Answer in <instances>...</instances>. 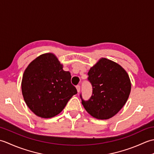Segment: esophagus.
I'll use <instances>...</instances> for the list:
<instances>
[{"label": "esophagus", "instance_id": "1", "mask_svg": "<svg viewBox=\"0 0 154 154\" xmlns=\"http://www.w3.org/2000/svg\"><path fill=\"white\" fill-rule=\"evenodd\" d=\"M76 88H77V92H78V93H79V92H80V91H81V87H80V85H77Z\"/></svg>", "mask_w": 154, "mask_h": 154}]
</instances>
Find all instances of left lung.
Instances as JSON below:
<instances>
[{
  "label": "left lung",
  "instance_id": "obj_1",
  "mask_svg": "<svg viewBox=\"0 0 154 154\" xmlns=\"http://www.w3.org/2000/svg\"><path fill=\"white\" fill-rule=\"evenodd\" d=\"M88 81L92 85L93 94L82 104L87 112L97 119L114 116L126 104L131 91L127 72L120 65L101 58L88 72Z\"/></svg>",
  "mask_w": 154,
  "mask_h": 154
}]
</instances>
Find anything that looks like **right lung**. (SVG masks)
I'll return each mask as SVG.
<instances>
[{
	"label": "right lung",
	"instance_id": "obj_1",
	"mask_svg": "<svg viewBox=\"0 0 154 154\" xmlns=\"http://www.w3.org/2000/svg\"><path fill=\"white\" fill-rule=\"evenodd\" d=\"M71 73L55 55L42 54L28 65L23 74L22 93L26 104L35 115L44 119L60 114L77 93Z\"/></svg>",
	"mask_w": 154,
	"mask_h": 154
}]
</instances>
